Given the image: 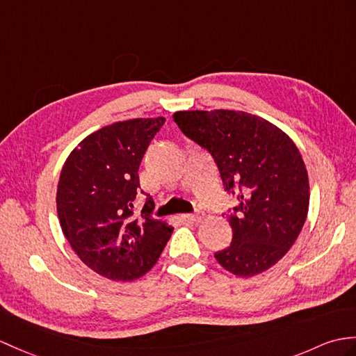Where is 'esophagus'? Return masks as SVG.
<instances>
[{"label":"esophagus","instance_id":"esophagus-1","mask_svg":"<svg viewBox=\"0 0 356 356\" xmlns=\"http://www.w3.org/2000/svg\"><path fill=\"white\" fill-rule=\"evenodd\" d=\"M181 218H184L185 221H191V222H200L203 218H204V213L202 211H197L194 213H184L181 216Z\"/></svg>","mask_w":356,"mask_h":356}]
</instances>
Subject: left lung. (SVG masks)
Wrapping results in <instances>:
<instances>
[{"label": "left lung", "instance_id": "8db88e82", "mask_svg": "<svg viewBox=\"0 0 356 356\" xmlns=\"http://www.w3.org/2000/svg\"><path fill=\"white\" fill-rule=\"evenodd\" d=\"M172 120L212 154L227 191L241 186V203L229 216L232 244L216 259L239 277L271 268L308 216V171L299 148L275 124L243 111H179Z\"/></svg>", "mask_w": 356, "mask_h": 356}]
</instances>
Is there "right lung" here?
<instances>
[{
	"mask_svg": "<svg viewBox=\"0 0 356 356\" xmlns=\"http://www.w3.org/2000/svg\"><path fill=\"white\" fill-rule=\"evenodd\" d=\"M165 118L113 122L88 135L66 158L56 204L63 235L83 264L98 275L129 282L150 270L172 232L152 218L148 198L134 217L139 165Z\"/></svg>",
	"mask_w": 356,
	"mask_h": 356,
	"instance_id": "add662e5",
	"label": "right lung"
}]
</instances>
